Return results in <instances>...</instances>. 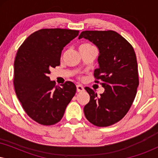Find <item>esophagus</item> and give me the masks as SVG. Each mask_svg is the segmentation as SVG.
Masks as SVG:
<instances>
[{
	"label": "esophagus",
	"mask_w": 158,
	"mask_h": 158,
	"mask_svg": "<svg viewBox=\"0 0 158 158\" xmlns=\"http://www.w3.org/2000/svg\"><path fill=\"white\" fill-rule=\"evenodd\" d=\"M76 88H77V91L78 92V93H81V92H83V91H84V88H83V85H76Z\"/></svg>",
	"instance_id": "esophagus-1"
}]
</instances>
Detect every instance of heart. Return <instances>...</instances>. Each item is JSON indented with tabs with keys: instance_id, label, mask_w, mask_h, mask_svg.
Segmentation results:
<instances>
[{
	"instance_id": "heart-1",
	"label": "heart",
	"mask_w": 158,
	"mask_h": 158,
	"mask_svg": "<svg viewBox=\"0 0 158 158\" xmlns=\"http://www.w3.org/2000/svg\"><path fill=\"white\" fill-rule=\"evenodd\" d=\"M93 46L91 44H88V43H83V44H81L79 46V50H81V49L88 48V47H92Z\"/></svg>"
}]
</instances>
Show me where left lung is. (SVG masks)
Wrapping results in <instances>:
<instances>
[{
    "mask_svg": "<svg viewBox=\"0 0 158 158\" xmlns=\"http://www.w3.org/2000/svg\"><path fill=\"white\" fill-rule=\"evenodd\" d=\"M86 39L99 50V68L94 77L104 88L97 96L91 88L85 89L90 101L84 106L87 119L95 126L108 127L120 121L126 115L135 100L139 85L137 57L133 47L117 32L84 31L78 39Z\"/></svg>",
    "mask_w": 158,
    "mask_h": 158,
    "instance_id": "obj_1",
    "label": "left lung"
}]
</instances>
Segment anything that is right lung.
I'll list each match as a JSON object with an SVG mask.
<instances>
[{
    "mask_svg": "<svg viewBox=\"0 0 158 158\" xmlns=\"http://www.w3.org/2000/svg\"><path fill=\"white\" fill-rule=\"evenodd\" d=\"M79 31L43 29L26 39L14 61V85L23 109L30 118L42 125L59 122L76 92L73 82L62 87L50 81V69L59 66L62 49Z\"/></svg>",
    "mask_w": 158,
    "mask_h": 158,
    "instance_id": "right-lung-1",
    "label": "right lung"
}]
</instances>
